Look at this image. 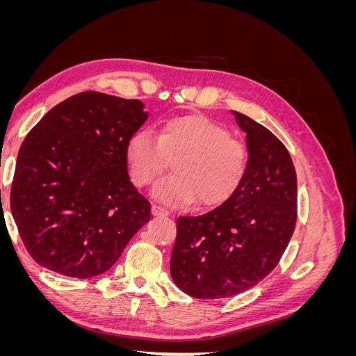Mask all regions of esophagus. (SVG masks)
Listing matches in <instances>:
<instances>
[{"label":"esophagus","mask_w":356,"mask_h":356,"mask_svg":"<svg viewBox=\"0 0 356 356\" xmlns=\"http://www.w3.org/2000/svg\"><path fill=\"white\" fill-rule=\"evenodd\" d=\"M152 213L154 215V217H166V215H168V212L163 208L157 207V204H153V207H152Z\"/></svg>","instance_id":"34e87169"}]
</instances>
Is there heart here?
<instances>
[{"instance_id":"1","label":"heart","mask_w":356,"mask_h":356,"mask_svg":"<svg viewBox=\"0 0 356 356\" xmlns=\"http://www.w3.org/2000/svg\"><path fill=\"white\" fill-rule=\"evenodd\" d=\"M129 177L136 187L154 181L174 159V174L161 178L153 196L166 208L187 207L196 199L202 204L224 202L239 187L248 166L246 147L229 136L227 129L204 115L168 120L157 138L139 129L124 148Z\"/></svg>"}]
</instances>
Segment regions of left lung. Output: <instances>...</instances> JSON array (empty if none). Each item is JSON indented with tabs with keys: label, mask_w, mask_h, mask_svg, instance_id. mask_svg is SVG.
<instances>
[{
	"label": "left lung",
	"mask_w": 356,
	"mask_h": 356,
	"mask_svg": "<svg viewBox=\"0 0 356 356\" xmlns=\"http://www.w3.org/2000/svg\"><path fill=\"white\" fill-rule=\"evenodd\" d=\"M246 135L248 166L218 207L177 220L170 276L186 294L225 298L255 286L281 260L297 220V175L285 145L232 111Z\"/></svg>",
	"instance_id": "1"
}]
</instances>
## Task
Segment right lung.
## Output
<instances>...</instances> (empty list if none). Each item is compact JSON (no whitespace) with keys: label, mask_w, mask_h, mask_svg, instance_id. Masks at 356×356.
I'll return each mask as SVG.
<instances>
[{"label":"right lung","mask_w":356,"mask_h":356,"mask_svg":"<svg viewBox=\"0 0 356 356\" xmlns=\"http://www.w3.org/2000/svg\"><path fill=\"white\" fill-rule=\"evenodd\" d=\"M144 104L83 92L58 104L19 149L10 207L28 252L63 276H98L152 218L127 174L129 136Z\"/></svg>","instance_id":"obj_1"}]
</instances>
